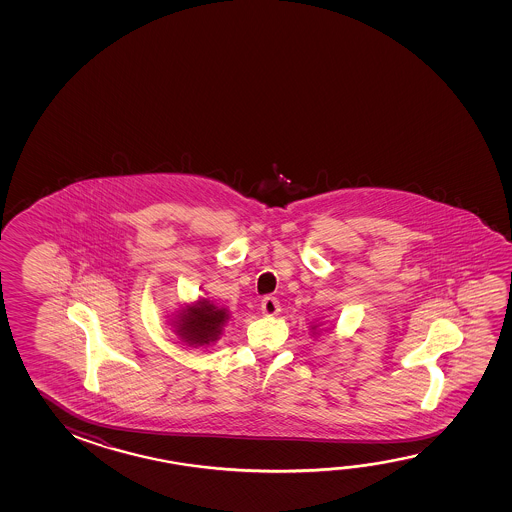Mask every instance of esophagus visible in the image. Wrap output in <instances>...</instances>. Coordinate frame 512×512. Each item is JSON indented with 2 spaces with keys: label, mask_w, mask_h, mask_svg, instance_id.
<instances>
[{
  "label": "esophagus",
  "mask_w": 512,
  "mask_h": 512,
  "mask_svg": "<svg viewBox=\"0 0 512 512\" xmlns=\"http://www.w3.org/2000/svg\"><path fill=\"white\" fill-rule=\"evenodd\" d=\"M260 310H262L264 316H277L278 312H280V305H278L277 298H273V296L264 298L262 303H260Z\"/></svg>",
  "instance_id": "obj_1"
}]
</instances>
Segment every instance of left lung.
I'll return each mask as SVG.
<instances>
[{
	"label": "left lung",
	"mask_w": 512,
	"mask_h": 512,
	"mask_svg": "<svg viewBox=\"0 0 512 512\" xmlns=\"http://www.w3.org/2000/svg\"><path fill=\"white\" fill-rule=\"evenodd\" d=\"M310 336L314 337V339H316V337L319 336V334H321V332H323V330H325V327H323V323H312V325H310ZM328 330V328H327ZM327 330H325V332H327Z\"/></svg>",
	"instance_id": "left-lung-1"
}]
</instances>
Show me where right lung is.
I'll return each mask as SVG.
<instances>
[{"label": "right lung", "instance_id": "right-lung-1", "mask_svg": "<svg viewBox=\"0 0 512 512\" xmlns=\"http://www.w3.org/2000/svg\"><path fill=\"white\" fill-rule=\"evenodd\" d=\"M230 321V310L198 298L194 302L180 303V307L168 316V327L180 343L189 348H209L223 336V328Z\"/></svg>", "mask_w": 512, "mask_h": 512}]
</instances>
